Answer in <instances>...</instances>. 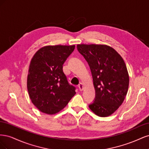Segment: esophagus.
Listing matches in <instances>:
<instances>
[{
	"instance_id": "34e87169",
	"label": "esophagus",
	"mask_w": 149,
	"mask_h": 149,
	"mask_svg": "<svg viewBox=\"0 0 149 149\" xmlns=\"http://www.w3.org/2000/svg\"><path fill=\"white\" fill-rule=\"evenodd\" d=\"M78 88H79V91H83V84L82 83H79V85H78Z\"/></svg>"
}]
</instances>
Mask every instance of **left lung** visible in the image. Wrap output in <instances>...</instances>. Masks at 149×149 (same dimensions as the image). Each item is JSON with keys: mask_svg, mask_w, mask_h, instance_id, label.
I'll use <instances>...</instances> for the list:
<instances>
[{"mask_svg": "<svg viewBox=\"0 0 149 149\" xmlns=\"http://www.w3.org/2000/svg\"><path fill=\"white\" fill-rule=\"evenodd\" d=\"M91 69L96 96L89 107L94 114L107 117L123 104L127 93L129 77L123 58L106 45H77Z\"/></svg>", "mask_w": 149, "mask_h": 149, "instance_id": "8db88e82", "label": "left lung"}]
</instances>
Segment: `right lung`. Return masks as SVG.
<instances>
[{"instance_id":"add662e5","label":"right lung","mask_w":149,"mask_h":149,"mask_svg":"<svg viewBox=\"0 0 149 149\" xmlns=\"http://www.w3.org/2000/svg\"><path fill=\"white\" fill-rule=\"evenodd\" d=\"M74 48V45L44 47L31 60L28 92L31 102L43 113H57L76 94L75 87L68 83L63 71V65Z\"/></svg>"}]
</instances>
